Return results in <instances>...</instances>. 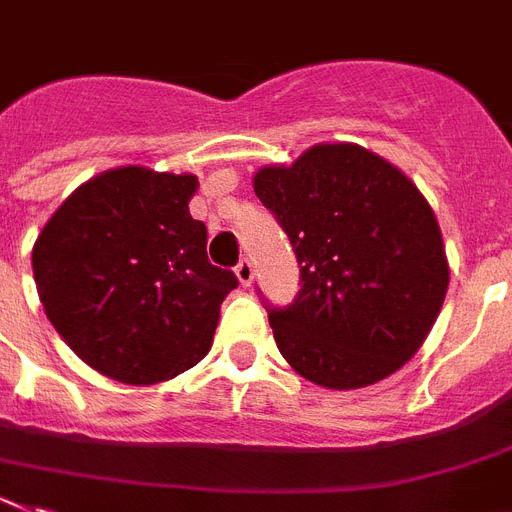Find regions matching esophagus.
I'll return each mask as SVG.
<instances>
[{"mask_svg":"<svg viewBox=\"0 0 512 512\" xmlns=\"http://www.w3.org/2000/svg\"><path fill=\"white\" fill-rule=\"evenodd\" d=\"M236 278H239L242 286H252V281H255V268H252L249 260H242V263L236 265Z\"/></svg>","mask_w":512,"mask_h":512,"instance_id":"obj_1","label":"esophagus"}]
</instances>
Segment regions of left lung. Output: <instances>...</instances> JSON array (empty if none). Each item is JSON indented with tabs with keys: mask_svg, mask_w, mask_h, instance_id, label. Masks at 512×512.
<instances>
[{
	"mask_svg": "<svg viewBox=\"0 0 512 512\" xmlns=\"http://www.w3.org/2000/svg\"><path fill=\"white\" fill-rule=\"evenodd\" d=\"M255 195L289 234L302 291L268 320L283 359L330 390L375 385L419 351L448 294L442 231L393 163L322 143L255 174Z\"/></svg>",
	"mask_w": 512,
	"mask_h": 512,
	"instance_id": "1",
	"label": "left lung"
}]
</instances>
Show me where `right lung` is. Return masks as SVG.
Returning <instances> with one entry per match:
<instances>
[{"mask_svg": "<svg viewBox=\"0 0 512 512\" xmlns=\"http://www.w3.org/2000/svg\"><path fill=\"white\" fill-rule=\"evenodd\" d=\"M197 176L119 166L80 184L33 244V278L64 343L101 375L156 385L213 346L231 270L190 216Z\"/></svg>", "mask_w": 512, "mask_h": 512, "instance_id": "obj_1", "label": "right lung"}]
</instances>
